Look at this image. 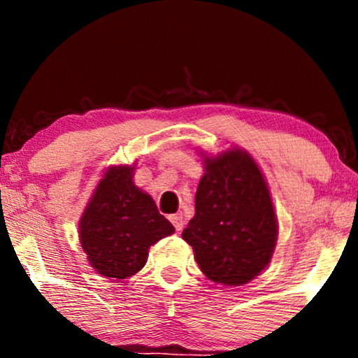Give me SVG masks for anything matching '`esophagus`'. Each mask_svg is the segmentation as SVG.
<instances>
[{"instance_id":"34e87169","label":"esophagus","mask_w":358,"mask_h":358,"mask_svg":"<svg viewBox=\"0 0 358 358\" xmlns=\"http://www.w3.org/2000/svg\"><path fill=\"white\" fill-rule=\"evenodd\" d=\"M170 220H171V224L175 225L176 231H178V232L182 231L183 224H185V219H183L182 213H175V215H170Z\"/></svg>"}]
</instances>
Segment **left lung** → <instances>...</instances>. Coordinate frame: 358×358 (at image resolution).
<instances>
[{
  "label": "left lung",
  "mask_w": 358,
  "mask_h": 358,
  "mask_svg": "<svg viewBox=\"0 0 358 358\" xmlns=\"http://www.w3.org/2000/svg\"><path fill=\"white\" fill-rule=\"evenodd\" d=\"M182 237L205 276L220 285H245L269 264L278 220L268 185L250 155L231 150L205 158L195 215Z\"/></svg>",
  "instance_id": "8db88e82"
}]
</instances>
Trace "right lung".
Returning <instances> with one entry per match:
<instances>
[{
	"mask_svg": "<svg viewBox=\"0 0 358 358\" xmlns=\"http://www.w3.org/2000/svg\"><path fill=\"white\" fill-rule=\"evenodd\" d=\"M175 232L155 200L133 183V168L113 166L80 219V244L106 278L126 279L146 264L148 249Z\"/></svg>",
	"mask_w": 358,
	"mask_h": 358,
	"instance_id": "obj_1",
	"label": "right lung"
}]
</instances>
